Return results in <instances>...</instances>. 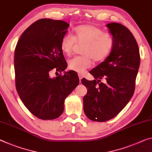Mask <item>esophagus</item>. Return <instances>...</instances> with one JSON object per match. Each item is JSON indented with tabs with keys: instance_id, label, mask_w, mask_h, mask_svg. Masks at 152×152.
I'll return each mask as SVG.
<instances>
[{
	"instance_id": "34e87169",
	"label": "esophagus",
	"mask_w": 152,
	"mask_h": 152,
	"mask_svg": "<svg viewBox=\"0 0 152 152\" xmlns=\"http://www.w3.org/2000/svg\"><path fill=\"white\" fill-rule=\"evenodd\" d=\"M82 77H83L82 75L79 74V81H80V83H81V79H82Z\"/></svg>"
}]
</instances>
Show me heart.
Listing matches in <instances>:
<instances>
[{
    "instance_id": "b5f03b06",
    "label": "heart",
    "mask_w": 152,
    "mask_h": 152,
    "mask_svg": "<svg viewBox=\"0 0 152 152\" xmlns=\"http://www.w3.org/2000/svg\"><path fill=\"white\" fill-rule=\"evenodd\" d=\"M77 45H83L81 50L82 56L72 58L68 62L71 71L83 73L92 64V59L96 62L104 61L110 54L114 46L113 36L104 32L100 28L92 24H83L76 27L73 37L66 34L60 41V49L66 56H71Z\"/></svg>"
}]
</instances>
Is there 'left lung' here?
<instances>
[{"label":"left lung","instance_id":"1","mask_svg":"<svg viewBox=\"0 0 152 152\" xmlns=\"http://www.w3.org/2000/svg\"><path fill=\"white\" fill-rule=\"evenodd\" d=\"M107 26L114 38L113 50L90 71L95 79H81L88 89L83 99L84 113L95 122L111 120L124 108L134 94L140 65L139 47L132 32L119 23Z\"/></svg>","mask_w":152,"mask_h":152}]
</instances>
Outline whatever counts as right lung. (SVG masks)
Returning <instances> with one entry per match:
<instances>
[{
    "instance_id": "right-lung-1",
    "label": "right lung",
    "mask_w": 152,
    "mask_h": 152,
    "mask_svg": "<svg viewBox=\"0 0 152 152\" xmlns=\"http://www.w3.org/2000/svg\"><path fill=\"white\" fill-rule=\"evenodd\" d=\"M69 26L62 20H39L23 32L15 47L16 90L26 107L41 120L61 115L65 99L79 83L73 71L50 76L53 70L62 73L67 66L60 41Z\"/></svg>"
}]
</instances>
